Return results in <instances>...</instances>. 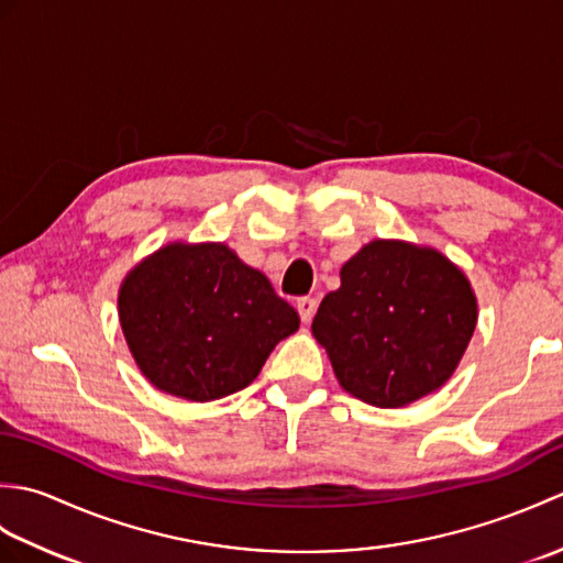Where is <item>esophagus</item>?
I'll return each instance as SVG.
<instances>
[{
	"mask_svg": "<svg viewBox=\"0 0 563 563\" xmlns=\"http://www.w3.org/2000/svg\"><path fill=\"white\" fill-rule=\"evenodd\" d=\"M297 312H300V319L305 321V324H309V321L314 319V312H317L314 297H300V300H297Z\"/></svg>",
	"mask_w": 563,
	"mask_h": 563,
	"instance_id": "1",
	"label": "esophagus"
}]
</instances>
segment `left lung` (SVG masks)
Here are the masks:
<instances>
[{
  "mask_svg": "<svg viewBox=\"0 0 563 563\" xmlns=\"http://www.w3.org/2000/svg\"><path fill=\"white\" fill-rule=\"evenodd\" d=\"M476 317L470 278L438 249L375 239L343 263L341 288L321 300L312 333L345 391L399 409L452 377Z\"/></svg>",
  "mask_w": 563,
  "mask_h": 563,
  "instance_id": "obj_1",
  "label": "left lung"
}]
</instances>
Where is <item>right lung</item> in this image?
I'll return each mask as SVG.
<instances>
[{
	"label": "right lung",
	"instance_id": "1",
	"mask_svg": "<svg viewBox=\"0 0 563 563\" xmlns=\"http://www.w3.org/2000/svg\"><path fill=\"white\" fill-rule=\"evenodd\" d=\"M118 319L140 373L200 404L249 387L300 329L266 275L222 242H172L142 258L118 290Z\"/></svg>",
	"mask_w": 563,
	"mask_h": 563
}]
</instances>
